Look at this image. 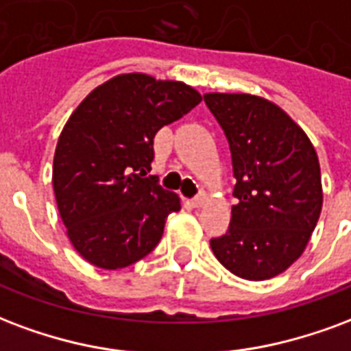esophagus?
Masks as SVG:
<instances>
[{"label":"esophagus","instance_id":"esophagus-1","mask_svg":"<svg viewBox=\"0 0 351 351\" xmlns=\"http://www.w3.org/2000/svg\"><path fill=\"white\" fill-rule=\"evenodd\" d=\"M206 201H208L206 193H199V195L191 199V204H193L195 208H201V206H204V204H206Z\"/></svg>","mask_w":351,"mask_h":351}]
</instances>
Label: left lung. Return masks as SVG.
<instances>
[{
	"mask_svg": "<svg viewBox=\"0 0 351 351\" xmlns=\"http://www.w3.org/2000/svg\"><path fill=\"white\" fill-rule=\"evenodd\" d=\"M204 102L230 145L238 199L228 230L210 247L230 274L266 281L303 255L318 223V156L300 124L268 98L206 93Z\"/></svg>",
	"mask_w": 351,
	"mask_h": 351,
	"instance_id": "left-lung-1",
	"label": "left lung"
}]
</instances>
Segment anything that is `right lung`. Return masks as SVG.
I'll list each match as a JSON object with an SVG mask.
<instances>
[{
  "instance_id": "add662e5",
  "label": "right lung",
  "mask_w": 351,
  "mask_h": 351,
  "mask_svg": "<svg viewBox=\"0 0 351 351\" xmlns=\"http://www.w3.org/2000/svg\"><path fill=\"white\" fill-rule=\"evenodd\" d=\"M201 100L184 82L130 72L90 90L69 117L51 184L70 243L89 264L126 268L158 245L180 197L147 176L154 136Z\"/></svg>"
}]
</instances>
